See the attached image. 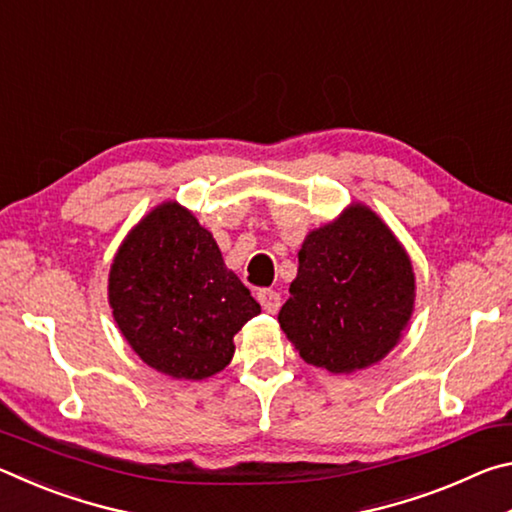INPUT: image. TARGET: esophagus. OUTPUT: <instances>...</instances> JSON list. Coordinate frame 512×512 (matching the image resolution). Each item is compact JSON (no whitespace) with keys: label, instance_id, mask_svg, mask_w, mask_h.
<instances>
[{"label":"esophagus","instance_id":"34e87169","mask_svg":"<svg viewBox=\"0 0 512 512\" xmlns=\"http://www.w3.org/2000/svg\"><path fill=\"white\" fill-rule=\"evenodd\" d=\"M257 300H259V305H262L268 311V314H275V311L280 309V305H282L280 293L273 291V289H259Z\"/></svg>","mask_w":512,"mask_h":512}]
</instances>
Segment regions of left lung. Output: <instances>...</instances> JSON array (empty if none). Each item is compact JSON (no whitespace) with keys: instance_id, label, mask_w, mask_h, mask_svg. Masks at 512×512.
I'll return each mask as SVG.
<instances>
[{"instance_id":"left-lung-1","label":"left lung","mask_w":512,"mask_h":512,"mask_svg":"<svg viewBox=\"0 0 512 512\" xmlns=\"http://www.w3.org/2000/svg\"><path fill=\"white\" fill-rule=\"evenodd\" d=\"M277 320L300 357L329 372L368 368L400 341L415 277L400 241L354 205L302 244L298 275Z\"/></svg>"}]
</instances>
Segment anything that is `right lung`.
<instances>
[{"label": "right lung", "mask_w": 512, "mask_h": 512, "mask_svg": "<svg viewBox=\"0 0 512 512\" xmlns=\"http://www.w3.org/2000/svg\"><path fill=\"white\" fill-rule=\"evenodd\" d=\"M108 298L137 357L176 379L223 370L235 354L232 336L262 311L210 232L178 203L155 207L126 237Z\"/></svg>", "instance_id": "1"}]
</instances>
